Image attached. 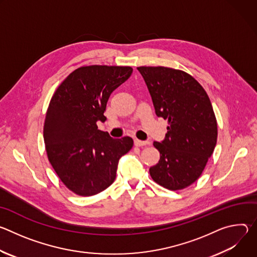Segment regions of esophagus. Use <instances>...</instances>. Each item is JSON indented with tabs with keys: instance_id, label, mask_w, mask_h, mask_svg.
<instances>
[{
	"instance_id": "34e87169",
	"label": "esophagus",
	"mask_w": 257,
	"mask_h": 257,
	"mask_svg": "<svg viewBox=\"0 0 257 257\" xmlns=\"http://www.w3.org/2000/svg\"><path fill=\"white\" fill-rule=\"evenodd\" d=\"M134 144L136 146H143V145H146V144H150V141L148 140H139V139H134Z\"/></svg>"
}]
</instances>
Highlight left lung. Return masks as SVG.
<instances>
[{
	"mask_svg": "<svg viewBox=\"0 0 257 257\" xmlns=\"http://www.w3.org/2000/svg\"><path fill=\"white\" fill-rule=\"evenodd\" d=\"M156 114L169 122L165 139L154 142L161 158L150 169L155 182L180 190L202 174L216 144L217 125L209 97L186 72L167 67H138Z\"/></svg>",
	"mask_w": 257,
	"mask_h": 257,
	"instance_id": "8db88e82",
	"label": "left lung"
}]
</instances>
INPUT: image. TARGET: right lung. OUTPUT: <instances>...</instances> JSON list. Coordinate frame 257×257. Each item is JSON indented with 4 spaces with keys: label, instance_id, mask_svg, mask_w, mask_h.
<instances>
[{
    "label": "right lung",
    "instance_id": "obj_1",
    "mask_svg": "<svg viewBox=\"0 0 257 257\" xmlns=\"http://www.w3.org/2000/svg\"><path fill=\"white\" fill-rule=\"evenodd\" d=\"M131 67L92 65L73 71L54 93L44 125L49 161L68 189L91 196L116 179L131 137L112 138L97 129L111 93L132 74Z\"/></svg>",
    "mask_w": 257,
    "mask_h": 257
}]
</instances>
